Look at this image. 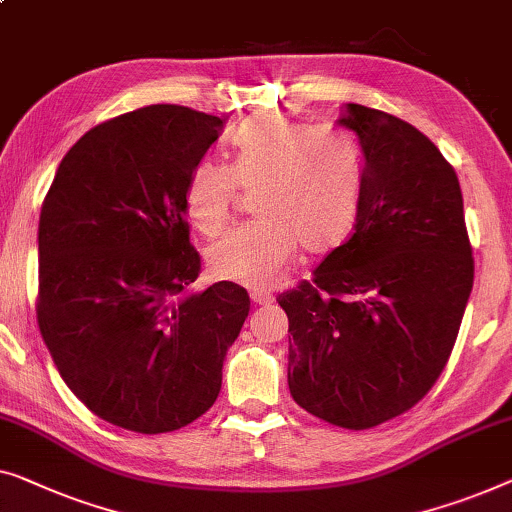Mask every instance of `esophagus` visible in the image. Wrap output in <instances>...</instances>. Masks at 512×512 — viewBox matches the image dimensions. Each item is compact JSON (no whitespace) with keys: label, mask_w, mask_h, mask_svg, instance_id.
Here are the masks:
<instances>
[{"label":"esophagus","mask_w":512,"mask_h":512,"mask_svg":"<svg viewBox=\"0 0 512 512\" xmlns=\"http://www.w3.org/2000/svg\"><path fill=\"white\" fill-rule=\"evenodd\" d=\"M251 300L256 302V305H270V302L274 300L270 293H263V291H251Z\"/></svg>","instance_id":"esophagus-1"}]
</instances>
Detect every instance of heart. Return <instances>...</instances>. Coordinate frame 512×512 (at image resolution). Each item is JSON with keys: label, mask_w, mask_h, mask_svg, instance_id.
<instances>
[{"label": "heart", "mask_w": 512, "mask_h": 512, "mask_svg": "<svg viewBox=\"0 0 512 512\" xmlns=\"http://www.w3.org/2000/svg\"><path fill=\"white\" fill-rule=\"evenodd\" d=\"M362 152L346 133L279 115L251 117L231 138V168L201 161L184 189V210L198 231L228 226L238 191H254L256 221L207 251L212 272L251 288L284 277L302 247L328 254L358 219Z\"/></svg>", "instance_id": "1"}]
</instances>
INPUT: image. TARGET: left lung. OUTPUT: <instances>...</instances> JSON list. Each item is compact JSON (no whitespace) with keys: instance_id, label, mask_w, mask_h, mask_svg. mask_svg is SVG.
<instances>
[{"instance_id":"8db88e82","label":"left lung","mask_w":512,"mask_h":512,"mask_svg":"<svg viewBox=\"0 0 512 512\" xmlns=\"http://www.w3.org/2000/svg\"><path fill=\"white\" fill-rule=\"evenodd\" d=\"M358 133L360 210L353 233L281 293L288 388L311 416L369 429L413 409L453 353L473 286L462 189L425 133L348 103Z\"/></svg>"}]
</instances>
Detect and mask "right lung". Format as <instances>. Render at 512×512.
<instances>
[{"label":"right lung","mask_w":512,"mask_h":512,"mask_svg":"<svg viewBox=\"0 0 512 512\" xmlns=\"http://www.w3.org/2000/svg\"><path fill=\"white\" fill-rule=\"evenodd\" d=\"M224 122L175 103L96 124L66 152L39 219L36 321L73 395L140 434L187 427L221 390L249 316L233 281L201 274L184 189Z\"/></svg>","instance_id":"1"}]
</instances>
